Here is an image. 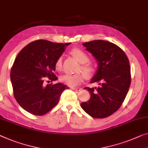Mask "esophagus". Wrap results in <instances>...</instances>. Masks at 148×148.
I'll return each instance as SVG.
<instances>
[{"label":"esophagus","mask_w":148,"mask_h":148,"mask_svg":"<svg viewBox=\"0 0 148 148\" xmlns=\"http://www.w3.org/2000/svg\"><path fill=\"white\" fill-rule=\"evenodd\" d=\"M71 89L72 90H77V91H80V90H81L82 88H79V87H71Z\"/></svg>","instance_id":"1"}]
</instances>
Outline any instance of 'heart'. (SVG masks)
Returning <instances> with one entry per match:
<instances>
[{"mask_svg":"<svg viewBox=\"0 0 148 148\" xmlns=\"http://www.w3.org/2000/svg\"><path fill=\"white\" fill-rule=\"evenodd\" d=\"M71 54L79 62L81 63L79 70L83 72L86 76H92L95 72V68L93 65L87 62L89 60V56L87 53H86L84 50L80 49V48H74L71 51ZM55 66H56L57 70H60L62 69V57H58L56 61ZM84 78V75L80 73L74 74H64L61 76L60 80L62 82L65 84L71 86H76L80 84L83 81Z\"/></svg>","mask_w":148,"mask_h":148,"instance_id":"1","label":"heart"}]
</instances>
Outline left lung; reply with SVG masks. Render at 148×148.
<instances>
[{"instance_id": "1", "label": "left lung", "mask_w": 148, "mask_h": 148, "mask_svg": "<svg viewBox=\"0 0 148 148\" xmlns=\"http://www.w3.org/2000/svg\"><path fill=\"white\" fill-rule=\"evenodd\" d=\"M82 45L98 62L90 83H98V86L84 88L91 96L80 106L93 118H106L119 109L128 92L131 82L130 62L124 52L110 42L96 40Z\"/></svg>"}]
</instances>
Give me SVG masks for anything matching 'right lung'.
<instances>
[{
	"instance_id": "1",
	"label": "right lung",
	"mask_w": 148,
	"mask_h": 148,
	"mask_svg": "<svg viewBox=\"0 0 148 148\" xmlns=\"http://www.w3.org/2000/svg\"><path fill=\"white\" fill-rule=\"evenodd\" d=\"M69 43H54L45 40L32 42L17 55L10 71L14 98L26 112L42 116L58 103L61 94L68 87L60 82L44 84L47 76L56 81L53 72L56 61Z\"/></svg>"
}]
</instances>
